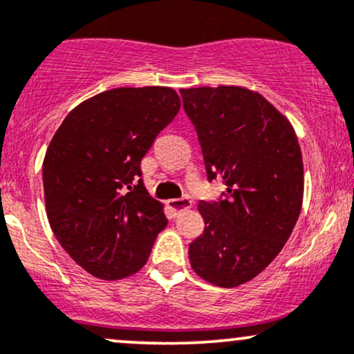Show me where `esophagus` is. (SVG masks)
<instances>
[{
    "mask_svg": "<svg viewBox=\"0 0 354 354\" xmlns=\"http://www.w3.org/2000/svg\"><path fill=\"white\" fill-rule=\"evenodd\" d=\"M168 205H169V208L174 209V211L193 208V201H191L189 198H178V200H169Z\"/></svg>",
    "mask_w": 354,
    "mask_h": 354,
    "instance_id": "34e87169",
    "label": "esophagus"
}]
</instances>
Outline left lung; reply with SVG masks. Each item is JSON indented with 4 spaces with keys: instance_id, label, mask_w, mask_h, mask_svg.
<instances>
[{
    "instance_id": "left-lung-1",
    "label": "left lung",
    "mask_w": 354,
    "mask_h": 354,
    "mask_svg": "<svg viewBox=\"0 0 354 354\" xmlns=\"http://www.w3.org/2000/svg\"><path fill=\"white\" fill-rule=\"evenodd\" d=\"M208 180L221 176L226 198L200 201L205 231L189 263L214 286L245 284L283 250L303 205V156L293 124L265 96L243 86L181 89Z\"/></svg>"
}]
</instances>
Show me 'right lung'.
Returning <instances> with one entry per match:
<instances>
[{"instance_id":"add662e5","label":"right lung","mask_w":354,"mask_h":354,"mask_svg":"<svg viewBox=\"0 0 354 354\" xmlns=\"http://www.w3.org/2000/svg\"><path fill=\"white\" fill-rule=\"evenodd\" d=\"M180 108L171 88L108 89L71 109L51 138L43 160L48 221L95 278L138 273L168 225L165 205L140 180V165Z\"/></svg>"}]
</instances>
